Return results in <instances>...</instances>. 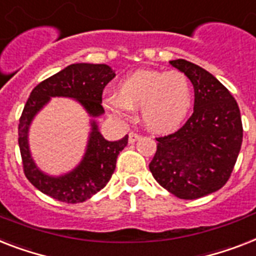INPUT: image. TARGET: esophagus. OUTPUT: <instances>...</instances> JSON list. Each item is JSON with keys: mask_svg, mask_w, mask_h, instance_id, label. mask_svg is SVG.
<instances>
[{"mask_svg": "<svg viewBox=\"0 0 256 256\" xmlns=\"http://www.w3.org/2000/svg\"><path fill=\"white\" fill-rule=\"evenodd\" d=\"M139 138H140V135L139 134H136V132H130V134H128V143L136 142Z\"/></svg>", "mask_w": 256, "mask_h": 256, "instance_id": "1", "label": "esophagus"}]
</instances>
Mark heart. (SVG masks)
<instances>
[{
	"label": "heart",
	"mask_w": 256,
	"mask_h": 256,
	"mask_svg": "<svg viewBox=\"0 0 256 256\" xmlns=\"http://www.w3.org/2000/svg\"><path fill=\"white\" fill-rule=\"evenodd\" d=\"M193 104V88L180 70H139L128 74L110 94L105 106L114 117L128 118L132 108H140V118L151 132H175L188 116Z\"/></svg>",
	"instance_id": "obj_1"
}]
</instances>
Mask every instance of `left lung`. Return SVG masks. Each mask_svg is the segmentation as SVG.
Wrapping results in <instances>:
<instances>
[{
  "instance_id": "8db88e82",
  "label": "left lung",
  "mask_w": 256,
  "mask_h": 256,
  "mask_svg": "<svg viewBox=\"0 0 256 256\" xmlns=\"http://www.w3.org/2000/svg\"><path fill=\"white\" fill-rule=\"evenodd\" d=\"M194 88L193 114L178 132L156 138L150 171L168 192L194 200L225 186L242 146L238 104L212 74L184 59L171 60Z\"/></svg>"
}]
</instances>
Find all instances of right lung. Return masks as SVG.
I'll return each instance as SVG.
<instances>
[{"label": "right lung", "mask_w": 256, "mask_h": 256, "mask_svg": "<svg viewBox=\"0 0 256 256\" xmlns=\"http://www.w3.org/2000/svg\"><path fill=\"white\" fill-rule=\"evenodd\" d=\"M116 76L106 64H70L51 78L39 82L31 92L24 108L18 124V144L28 182L42 193L67 204L88 200L101 190L116 170L117 158L128 144V135L116 142H109L98 132L94 120L90 122L86 151L78 167L62 176H50L42 172L31 158L28 148V128L39 110L48 104L51 97H68L76 100L96 118L105 113L102 92Z\"/></svg>", "instance_id": "1"}]
</instances>
